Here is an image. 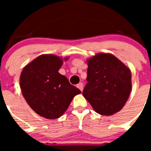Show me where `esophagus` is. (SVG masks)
Here are the masks:
<instances>
[{"instance_id": "34e87169", "label": "esophagus", "mask_w": 151, "mask_h": 151, "mask_svg": "<svg viewBox=\"0 0 151 151\" xmlns=\"http://www.w3.org/2000/svg\"><path fill=\"white\" fill-rule=\"evenodd\" d=\"M77 87H78V88H79V89H80L81 91L82 92L83 91V84L82 83H79V84H78V85H77Z\"/></svg>"}]
</instances>
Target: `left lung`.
Here are the masks:
<instances>
[{
    "label": "left lung",
    "mask_w": 151,
    "mask_h": 151,
    "mask_svg": "<svg viewBox=\"0 0 151 151\" xmlns=\"http://www.w3.org/2000/svg\"><path fill=\"white\" fill-rule=\"evenodd\" d=\"M83 96L96 113L110 116L122 110L132 89L131 70L114 55L98 53L87 60Z\"/></svg>",
    "instance_id": "1"
}]
</instances>
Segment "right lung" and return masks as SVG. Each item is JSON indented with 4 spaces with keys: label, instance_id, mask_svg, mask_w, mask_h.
<instances>
[{
    "label": "right lung",
    "instance_id": "add662e5",
    "mask_svg": "<svg viewBox=\"0 0 151 151\" xmlns=\"http://www.w3.org/2000/svg\"><path fill=\"white\" fill-rule=\"evenodd\" d=\"M69 57L41 55L22 70L19 83L28 105L41 117L56 119L67 110L73 97L81 91L58 72Z\"/></svg>",
    "mask_w": 151,
    "mask_h": 151
}]
</instances>
